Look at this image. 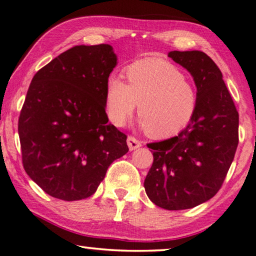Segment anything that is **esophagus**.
Here are the masks:
<instances>
[{"label":"esophagus","instance_id":"esophagus-1","mask_svg":"<svg viewBox=\"0 0 256 256\" xmlns=\"http://www.w3.org/2000/svg\"><path fill=\"white\" fill-rule=\"evenodd\" d=\"M128 146L130 148V150H134L141 146V142L138 139L134 138V136H128Z\"/></svg>","mask_w":256,"mask_h":256}]
</instances>
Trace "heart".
<instances>
[{
    "instance_id": "obj_1",
    "label": "heart",
    "mask_w": 256,
    "mask_h": 256,
    "mask_svg": "<svg viewBox=\"0 0 256 256\" xmlns=\"http://www.w3.org/2000/svg\"><path fill=\"white\" fill-rule=\"evenodd\" d=\"M128 84L116 76L106 82V109L116 126L125 124L138 106L141 128L152 138H169L193 120L196 87L188 76L166 60L144 58L125 71Z\"/></svg>"
}]
</instances>
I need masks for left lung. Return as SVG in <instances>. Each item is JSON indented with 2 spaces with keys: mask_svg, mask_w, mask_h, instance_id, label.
Listing matches in <instances>:
<instances>
[{
  "mask_svg": "<svg viewBox=\"0 0 256 256\" xmlns=\"http://www.w3.org/2000/svg\"><path fill=\"white\" fill-rule=\"evenodd\" d=\"M198 90L193 120L178 136L148 144L152 168L144 186L152 204L168 210L196 207L215 196L234 158L239 115L222 72L204 52H170Z\"/></svg>",
  "mask_w": 256,
  "mask_h": 256,
  "instance_id": "left-lung-1",
  "label": "left lung"
}]
</instances>
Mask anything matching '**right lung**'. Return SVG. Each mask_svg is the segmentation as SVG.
<instances>
[{"label":"right lung","mask_w":256,"mask_h":256,"mask_svg":"<svg viewBox=\"0 0 256 256\" xmlns=\"http://www.w3.org/2000/svg\"><path fill=\"white\" fill-rule=\"evenodd\" d=\"M116 64L110 44L76 46L34 74L18 120L22 160L52 198L90 196L109 166L128 152V136L108 124L106 112Z\"/></svg>","instance_id":"obj_1"}]
</instances>
